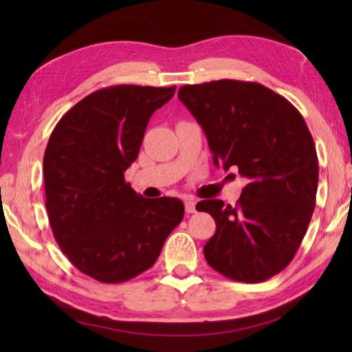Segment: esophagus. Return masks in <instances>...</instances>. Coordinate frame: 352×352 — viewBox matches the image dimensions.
I'll return each mask as SVG.
<instances>
[{
	"label": "esophagus",
	"instance_id": "obj_1",
	"mask_svg": "<svg viewBox=\"0 0 352 352\" xmlns=\"http://www.w3.org/2000/svg\"><path fill=\"white\" fill-rule=\"evenodd\" d=\"M195 204H197V201L193 199V198H186V201H184L186 212H188L189 214L190 213H195Z\"/></svg>",
	"mask_w": 352,
	"mask_h": 352
}]
</instances>
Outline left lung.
<instances>
[{
  "mask_svg": "<svg viewBox=\"0 0 352 352\" xmlns=\"http://www.w3.org/2000/svg\"><path fill=\"white\" fill-rule=\"evenodd\" d=\"M213 153V163L248 180L234 207L204 199L216 231L207 263L230 280L260 283L281 272L300 248L316 206L318 154L302 115L254 81L216 80L178 91Z\"/></svg>",
  "mask_w": 352,
  "mask_h": 352,
  "instance_id": "obj_1",
  "label": "left lung"
}]
</instances>
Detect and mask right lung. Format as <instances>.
<instances>
[{
    "label": "right lung",
    "mask_w": 352,
    "mask_h": 352,
    "mask_svg": "<svg viewBox=\"0 0 352 352\" xmlns=\"http://www.w3.org/2000/svg\"><path fill=\"white\" fill-rule=\"evenodd\" d=\"M174 92L175 86L100 89L66 111L50 136L43 183L52 234L80 272L101 283L145 272L183 221L180 199H146L124 177L149 118Z\"/></svg>",
    "instance_id": "right-lung-1"
}]
</instances>
